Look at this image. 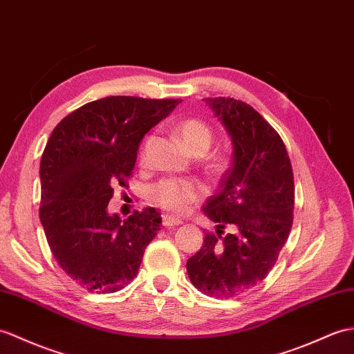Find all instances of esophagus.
Listing matches in <instances>:
<instances>
[{"instance_id": "esophagus-1", "label": "esophagus", "mask_w": 354, "mask_h": 354, "mask_svg": "<svg viewBox=\"0 0 354 354\" xmlns=\"http://www.w3.org/2000/svg\"><path fill=\"white\" fill-rule=\"evenodd\" d=\"M162 225L166 226V227L179 226V225H183V220L175 218V217H170V216H162Z\"/></svg>"}]
</instances>
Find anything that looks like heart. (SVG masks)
I'll use <instances>...</instances> for the list:
<instances>
[{
    "label": "heart",
    "instance_id": "b5f03b06",
    "mask_svg": "<svg viewBox=\"0 0 354 354\" xmlns=\"http://www.w3.org/2000/svg\"><path fill=\"white\" fill-rule=\"evenodd\" d=\"M176 134L183 140L190 153H205L212 143L211 128L199 119H184L176 125ZM149 142V140H147ZM146 142V145H147ZM212 170H218L220 164H212ZM205 188L194 180H161L151 190V201L161 209L171 214H184L192 205L202 199Z\"/></svg>",
    "mask_w": 354,
    "mask_h": 354
}]
</instances>
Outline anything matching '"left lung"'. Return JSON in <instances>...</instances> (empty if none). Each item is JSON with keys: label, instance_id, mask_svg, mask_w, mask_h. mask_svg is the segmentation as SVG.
Here are the masks:
<instances>
[{"label": "left lung", "instance_id": "left-lung-1", "mask_svg": "<svg viewBox=\"0 0 354 354\" xmlns=\"http://www.w3.org/2000/svg\"><path fill=\"white\" fill-rule=\"evenodd\" d=\"M231 137V167L203 212L217 223L187 261L197 290L216 299L236 297L264 281L292 226L294 176L286 147L261 114L234 97H205ZM229 225L232 232L221 236Z\"/></svg>", "mask_w": 354, "mask_h": 354}]
</instances>
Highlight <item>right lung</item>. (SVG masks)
I'll use <instances>...</instances> for the list:
<instances>
[{
	"mask_svg": "<svg viewBox=\"0 0 354 354\" xmlns=\"http://www.w3.org/2000/svg\"><path fill=\"white\" fill-rule=\"evenodd\" d=\"M180 100L106 96L68 114L40 160V209L46 241L72 281L90 292H116L133 281L160 231L155 208L110 214L114 185H127L147 131Z\"/></svg>",
	"mask_w": 354,
	"mask_h": 354,
	"instance_id": "add662e5",
	"label": "right lung"
}]
</instances>
